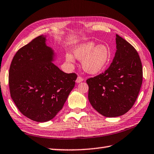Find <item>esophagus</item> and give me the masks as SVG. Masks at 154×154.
Here are the masks:
<instances>
[{
  "label": "esophagus",
  "instance_id": "34e87169",
  "mask_svg": "<svg viewBox=\"0 0 154 154\" xmlns=\"http://www.w3.org/2000/svg\"><path fill=\"white\" fill-rule=\"evenodd\" d=\"M83 81V77H81V76H78L77 78V79H76V82L77 83H81V82H82Z\"/></svg>",
  "mask_w": 154,
  "mask_h": 154
}]
</instances>
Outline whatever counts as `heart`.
<instances>
[{
    "mask_svg": "<svg viewBox=\"0 0 154 154\" xmlns=\"http://www.w3.org/2000/svg\"><path fill=\"white\" fill-rule=\"evenodd\" d=\"M74 56L82 60V67L89 73L95 74L101 71L107 64L110 58L108 48L103 45L96 47L94 42L89 41L78 46L74 50ZM66 61L73 63L74 58L71 54H66Z\"/></svg>",
    "mask_w": 154,
    "mask_h": 154,
    "instance_id": "obj_1",
    "label": "heart"
}]
</instances>
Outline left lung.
Wrapping results in <instances>:
<instances>
[{
    "label": "left lung",
    "mask_w": 154,
    "mask_h": 154,
    "mask_svg": "<svg viewBox=\"0 0 154 154\" xmlns=\"http://www.w3.org/2000/svg\"><path fill=\"white\" fill-rule=\"evenodd\" d=\"M116 52L104 73L87 79L88 98L102 116H122L136 101L142 84L143 69L138 53L132 45L116 35Z\"/></svg>",
    "instance_id": "1"
}]
</instances>
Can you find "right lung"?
Listing matches in <instances>:
<instances>
[{"mask_svg":"<svg viewBox=\"0 0 154 154\" xmlns=\"http://www.w3.org/2000/svg\"><path fill=\"white\" fill-rule=\"evenodd\" d=\"M41 35L17 51L9 69L11 96L18 109L33 121L52 119L73 89L77 75L52 63L53 51Z\"/></svg>","mask_w":154,"mask_h":154,"instance_id":"add662e5","label":"right lung"}]
</instances>
